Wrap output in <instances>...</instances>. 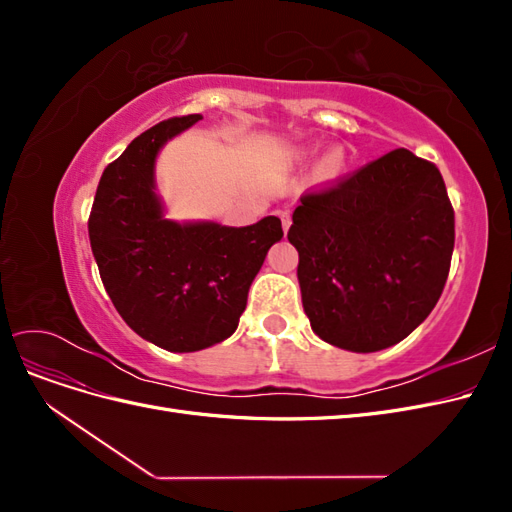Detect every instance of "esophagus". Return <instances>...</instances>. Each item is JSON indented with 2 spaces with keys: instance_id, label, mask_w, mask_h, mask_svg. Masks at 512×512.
Listing matches in <instances>:
<instances>
[{
  "instance_id": "34e87169",
  "label": "esophagus",
  "mask_w": 512,
  "mask_h": 512,
  "mask_svg": "<svg viewBox=\"0 0 512 512\" xmlns=\"http://www.w3.org/2000/svg\"><path fill=\"white\" fill-rule=\"evenodd\" d=\"M280 218H282V228L288 232V228H290V211H282Z\"/></svg>"
}]
</instances>
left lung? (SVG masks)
<instances>
[{
  "label": "left lung",
  "mask_w": 512,
  "mask_h": 512,
  "mask_svg": "<svg viewBox=\"0 0 512 512\" xmlns=\"http://www.w3.org/2000/svg\"><path fill=\"white\" fill-rule=\"evenodd\" d=\"M288 241L312 331L350 352L399 344L436 307L455 245L440 170L395 149L331 190L305 194Z\"/></svg>",
  "instance_id": "left-lung-1"
}]
</instances>
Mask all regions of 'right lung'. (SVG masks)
<instances>
[{
  "instance_id": "1",
  "label": "right lung",
  "mask_w": 512,
  "mask_h": 512,
  "mask_svg": "<svg viewBox=\"0 0 512 512\" xmlns=\"http://www.w3.org/2000/svg\"><path fill=\"white\" fill-rule=\"evenodd\" d=\"M200 119L173 117L136 136L104 168L89 215L91 252L119 316L170 352L205 350L237 331L254 277L284 237L275 215L241 228L166 218L158 153Z\"/></svg>"
}]
</instances>
